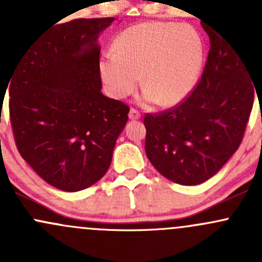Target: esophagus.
<instances>
[{
  "instance_id": "1",
  "label": "esophagus",
  "mask_w": 262,
  "mask_h": 262,
  "mask_svg": "<svg viewBox=\"0 0 262 262\" xmlns=\"http://www.w3.org/2000/svg\"><path fill=\"white\" fill-rule=\"evenodd\" d=\"M139 118H141V113H139L137 109H134V107H132L130 112H129V119L136 120V119H139Z\"/></svg>"
}]
</instances>
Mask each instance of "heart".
Wrapping results in <instances>:
<instances>
[{
    "instance_id": "b5f03b06",
    "label": "heart",
    "mask_w": 262,
    "mask_h": 262,
    "mask_svg": "<svg viewBox=\"0 0 262 262\" xmlns=\"http://www.w3.org/2000/svg\"><path fill=\"white\" fill-rule=\"evenodd\" d=\"M203 59L204 46L194 26L149 21L118 36L114 53L102 57L100 73L114 99L133 94L142 76L144 101L173 106L194 89Z\"/></svg>"
}]
</instances>
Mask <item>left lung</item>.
Listing matches in <instances>:
<instances>
[{"label":"left lung","mask_w":262,"mask_h":262,"mask_svg":"<svg viewBox=\"0 0 262 262\" xmlns=\"http://www.w3.org/2000/svg\"><path fill=\"white\" fill-rule=\"evenodd\" d=\"M210 49L199 82L180 104L144 115L146 155L156 170L180 185L215 175L238 149L253 105L250 67L210 24Z\"/></svg>","instance_id":"obj_1"}]
</instances>
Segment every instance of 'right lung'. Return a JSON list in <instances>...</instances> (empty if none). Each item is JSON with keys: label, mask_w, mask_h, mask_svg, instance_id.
Returning a JSON list of instances; mask_svg holds the SVG:
<instances>
[{"label": "right lung", "mask_w": 262, "mask_h": 262, "mask_svg": "<svg viewBox=\"0 0 262 262\" xmlns=\"http://www.w3.org/2000/svg\"><path fill=\"white\" fill-rule=\"evenodd\" d=\"M114 20L54 25L26 47L7 84L17 150L63 191H80L106 173L128 120V105L101 92L96 40Z\"/></svg>", "instance_id": "add662e5"}]
</instances>
